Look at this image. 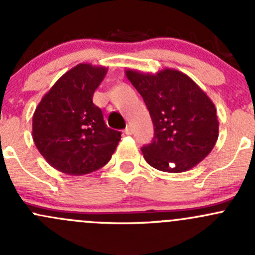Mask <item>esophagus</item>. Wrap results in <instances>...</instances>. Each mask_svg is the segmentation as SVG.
Returning <instances> with one entry per match:
<instances>
[{"mask_svg":"<svg viewBox=\"0 0 255 255\" xmlns=\"http://www.w3.org/2000/svg\"><path fill=\"white\" fill-rule=\"evenodd\" d=\"M125 133L127 135H130L133 133V129H132V127H130V126H127V128H126L125 129Z\"/></svg>","mask_w":255,"mask_h":255,"instance_id":"esophagus-1","label":"esophagus"}]
</instances>
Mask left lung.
<instances>
[{
	"mask_svg": "<svg viewBox=\"0 0 255 255\" xmlns=\"http://www.w3.org/2000/svg\"><path fill=\"white\" fill-rule=\"evenodd\" d=\"M143 97L154 138L142 148L146 163L166 173L190 170L205 159L218 138L216 107L187 75L174 69L156 74L126 70Z\"/></svg>",
	"mask_w": 255,
	"mask_h": 255,
	"instance_id": "obj_1",
	"label": "left lung"
}]
</instances>
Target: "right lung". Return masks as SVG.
Here are the masks:
<instances>
[{"label": "right lung", "instance_id": "right-lung-1", "mask_svg": "<svg viewBox=\"0 0 255 255\" xmlns=\"http://www.w3.org/2000/svg\"><path fill=\"white\" fill-rule=\"evenodd\" d=\"M106 74L104 66L79 64L53 85L35 109L33 140L61 173L85 175L99 170L121 140V132L107 127L101 109L92 102Z\"/></svg>", "mask_w": 255, "mask_h": 255}]
</instances>
